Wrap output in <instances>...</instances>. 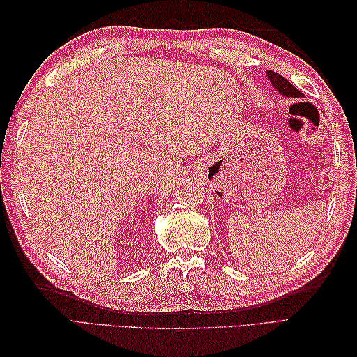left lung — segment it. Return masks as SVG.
Wrapping results in <instances>:
<instances>
[{
    "instance_id": "left-lung-1",
    "label": "left lung",
    "mask_w": 357,
    "mask_h": 357,
    "mask_svg": "<svg viewBox=\"0 0 357 357\" xmlns=\"http://www.w3.org/2000/svg\"><path fill=\"white\" fill-rule=\"evenodd\" d=\"M265 75H267L270 84L275 87L282 96L293 98V100H301V98H304V93L299 92V90L296 89L290 81H287L284 77H280L279 73L267 70L265 72Z\"/></svg>"
}]
</instances>
